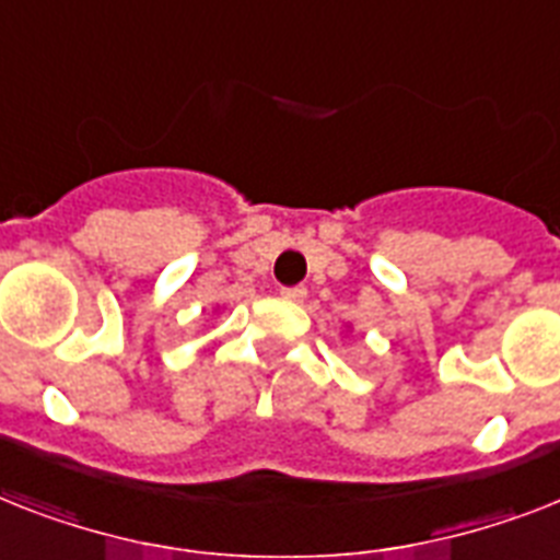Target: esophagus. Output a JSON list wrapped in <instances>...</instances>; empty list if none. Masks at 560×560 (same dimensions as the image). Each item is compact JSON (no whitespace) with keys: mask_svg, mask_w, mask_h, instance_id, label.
<instances>
[{"mask_svg":"<svg viewBox=\"0 0 560 560\" xmlns=\"http://www.w3.org/2000/svg\"><path fill=\"white\" fill-rule=\"evenodd\" d=\"M281 299H288V302L299 304L307 299V290L304 288H281Z\"/></svg>","mask_w":560,"mask_h":560,"instance_id":"1","label":"esophagus"}]
</instances>
